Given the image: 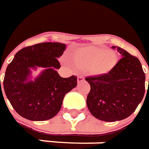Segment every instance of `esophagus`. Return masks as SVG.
<instances>
[{
  "label": "esophagus",
  "mask_w": 149,
  "mask_h": 149,
  "mask_svg": "<svg viewBox=\"0 0 149 149\" xmlns=\"http://www.w3.org/2000/svg\"><path fill=\"white\" fill-rule=\"evenodd\" d=\"M85 80V79H84V77L82 76V75H79V76H78V79H77V81H78V83H82V82H83Z\"/></svg>",
  "instance_id": "34e87169"
}]
</instances>
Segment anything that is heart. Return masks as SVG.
<instances>
[{"instance_id": "b5f03b06", "label": "heart", "mask_w": 149, "mask_h": 149, "mask_svg": "<svg viewBox=\"0 0 149 149\" xmlns=\"http://www.w3.org/2000/svg\"><path fill=\"white\" fill-rule=\"evenodd\" d=\"M76 59L84 66L89 67L91 73L95 75L110 72L117 63L115 53L97 46L83 48L78 53Z\"/></svg>"}]
</instances>
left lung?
<instances>
[{"instance_id":"obj_1","label":"left lung","mask_w":149,"mask_h":149,"mask_svg":"<svg viewBox=\"0 0 149 149\" xmlns=\"http://www.w3.org/2000/svg\"><path fill=\"white\" fill-rule=\"evenodd\" d=\"M112 49L122 56L113 69L105 74L86 78L91 86L87 107L93 116L106 122L130 116L145 92V74L140 60L120 47Z\"/></svg>"}]
</instances>
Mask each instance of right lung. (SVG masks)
<instances>
[{
	"label": "right lung",
	"mask_w": 149,
	"mask_h": 149,
	"mask_svg": "<svg viewBox=\"0 0 149 149\" xmlns=\"http://www.w3.org/2000/svg\"><path fill=\"white\" fill-rule=\"evenodd\" d=\"M65 49L66 44L59 42L36 44L19 50L8 65L4 90L21 116L33 121L51 119L61 109L65 95L77 86L76 76L62 78L57 71ZM38 67L43 70L33 79L32 70Z\"/></svg>",
	"instance_id": "right-lung-1"
}]
</instances>
